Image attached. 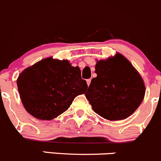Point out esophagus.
Wrapping results in <instances>:
<instances>
[{
	"label": "esophagus",
	"mask_w": 161,
	"mask_h": 161,
	"mask_svg": "<svg viewBox=\"0 0 161 161\" xmlns=\"http://www.w3.org/2000/svg\"><path fill=\"white\" fill-rule=\"evenodd\" d=\"M91 82H92V80H91V79H87V86H88V87H89V85H90Z\"/></svg>",
	"instance_id": "esophagus-1"
}]
</instances>
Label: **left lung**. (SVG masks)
<instances>
[{
    "label": "left lung",
    "mask_w": 161,
    "mask_h": 161,
    "mask_svg": "<svg viewBox=\"0 0 161 161\" xmlns=\"http://www.w3.org/2000/svg\"><path fill=\"white\" fill-rule=\"evenodd\" d=\"M97 77L85 96L94 112L109 121L130 116L142 103L146 87L140 73L121 53L97 60Z\"/></svg>",
    "instance_id": "1"
}]
</instances>
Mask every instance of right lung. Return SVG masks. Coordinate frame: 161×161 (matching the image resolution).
<instances>
[{"label":"right lung","mask_w":161,"mask_h":161,"mask_svg":"<svg viewBox=\"0 0 161 161\" xmlns=\"http://www.w3.org/2000/svg\"><path fill=\"white\" fill-rule=\"evenodd\" d=\"M17 86L25 110L36 119L48 121L66 112L74 99L87 89L78 67L52 56L25 69Z\"/></svg>","instance_id":"obj_1"}]
</instances>
